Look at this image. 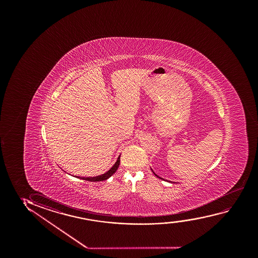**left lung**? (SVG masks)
I'll list each match as a JSON object with an SVG mask.
<instances>
[{"instance_id": "obj_1", "label": "left lung", "mask_w": 258, "mask_h": 258, "mask_svg": "<svg viewBox=\"0 0 258 258\" xmlns=\"http://www.w3.org/2000/svg\"><path fill=\"white\" fill-rule=\"evenodd\" d=\"M154 174H155V173H154ZM155 175L157 177H159V176H158V175H157V174H155ZM159 178H160V177H159ZM160 179H162V178H160ZM163 180H164V179H163Z\"/></svg>"}]
</instances>
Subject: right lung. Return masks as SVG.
<instances>
[{"label":"right lung","mask_w":258,"mask_h":258,"mask_svg":"<svg viewBox=\"0 0 258 258\" xmlns=\"http://www.w3.org/2000/svg\"><path fill=\"white\" fill-rule=\"evenodd\" d=\"M120 157L118 158L116 162L113 165V167H112L109 171H107L106 173L102 174V175H99V176L96 177H86V178H85V177H78V178H80L82 180H89V181H101V180H106V179H108L109 177L112 176L113 173H115L117 169H118L119 165H120Z\"/></svg>","instance_id":"obj_1"}]
</instances>
